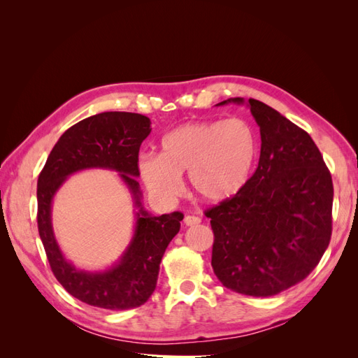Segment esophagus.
I'll list each match as a JSON object with an SVG mask.
<instances>
[{
    "mask_svg": "<svg viewBox=\"0 0 358 358\" xmlns=\"http://www.w3.org/2000/svg\"><path fill=\"white\" fill-rule=\"evenodd\" d=\"M183 222H185L187 227H192V225L200 224L201 218H200V216H196V215H187L185 220H183Z\"/></svg>",
    "mask_w": 358,
    "mask_h": 358,
    "instance_id": "esophagus-1",
    "label": "esophagus"
}]
</instances>
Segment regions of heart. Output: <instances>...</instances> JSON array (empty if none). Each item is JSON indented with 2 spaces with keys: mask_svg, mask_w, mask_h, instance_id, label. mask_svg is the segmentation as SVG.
<instances>
[{
  "mask_svg": "<svg viewBox=\"0 0 358 358\" xmlns=\"http://www.w3.org/2000/svg\"><path fill=\"white\" fill-rule=\"evenodd\" d=\"M259 155V138L245 119L188 122L161 140V152L140 159L149 191L162 199L176 196L179 176L188 173L191 188L209 203L237 196L251 180Z\"/></svg>",
  "mask_w": 358,
  "mask_h": 358,
  "instance_id": "1",
  "label": "heart"
}]
</instances>
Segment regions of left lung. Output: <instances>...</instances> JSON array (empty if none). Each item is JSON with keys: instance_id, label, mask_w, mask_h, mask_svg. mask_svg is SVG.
<instances>
[{"instance_id": "obj_1", "label": "left lung", "mask_w": 358, "mask_h": 358, "mask_svg": "<svg viewBox=\"0 0 358 358\" xmlns=\"http://www.w3.org/2000/svg\"><path fill=\"white\" fill-rule=\"evenodd\" d=\"M237 103L230 99L220 104ZM262 152L248 185L208 209L212 267L221 284L245 296L268 297L301 282L331 237L333 182L310 136L272 107L249 99Z\"/></svg>"}]
</instances>
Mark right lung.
<instances>
[{
    "mask_svg": "<svg viewBox=\"0 0 358 358\" xmlns=\"http://www.w3.org/2000/svg\"><path fill=\"white\" fill-rule=\"evenodd\" d=\"M150 129V119L140 113L104 112L86 117L59 137L38 176L37 224L50 268L67 292L86 305L109 310L142 306L157 287L166 248L180 229L183 213L152 216L142 206L136 179L138 150ZM85 168L117 171L139 209L132 243L120 263L104 273H85L69 264L51 230L52 196L70 174Z\"/></svg>",
    "mask_w": 358,
    "mask_h": 358,
    "instance_id": "right-lung-1",
    "label": "right lung"
}]
</instances>
